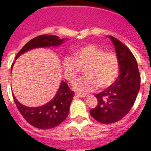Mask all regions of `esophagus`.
<instances>
[{"label":"esophagus","instance_id":"esophagus-1","mask_svg":"<svg viewBox=\"0 0 151 151\" xmlns=\"http://www.w3.org/2000/svg\"><path fill=\"white\" fill-rule=\"evenodd\" d=\"M75 95L76 96V97H81V98H82V97H86V95H85V94H79V93H76V94H75Z\"/></svg>","mask_w":151,"mask_h":151}]
</instances>
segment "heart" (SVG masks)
<instances>
[{
	"label": "heart",
	"mask_w": 151,
	"mask_h": 151,
	"mask_svg": "<svg viewBox=\"0 0 151 151\" xmlns=\"http://www.w3.org/2000/svg\"><path fill=\"white\" fill-rule=\"evenodd\" d=\"M85 76L73 85L74 90L81 93L92 91L97 87L106 88L115 82L119 69L116 55L94 45H85L73 50V57H64L62 69L64 78L74 82L81 69Z\"/></svg>",
	"instance_id": "b5f03b06"
}]
</instances>
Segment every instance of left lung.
Wrapping results in <instances>:
<instances>
[{
  "instance_id": "8db88e82",
  "label": "left lung",
  "mask_w": 151,
  "mask_h": 151,
  "mask_svg": "<svg viewBox=\"0 0 151 151\" xmlns=\"http://www.w3.org/2000/svg\"><path fill=\"white\" fill-rule=\"evenodd\" d=\"M112 41L119 63V75L110 87L95 94L97 105L90 110L94 119L103 124L116 122L123 118L134 105L140 90L138 63L127 47L113 36Z\"/></svg>"
}]
</instances>
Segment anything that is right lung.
I'll return each mask as SVG.
<instances>
[{
  "label": "right lung",
  "mask_w": 151,
  "mask_h": 151,
  "mask_svg": "<svg viewBox=\"0 0 151 151\" xmlns=\"http://www.w3.org/2000/svg\"><path fill=\"white\" fill-rule=\"evenodd\" d=\"M66 40L68 39H61L58 36L51 35L38 36L29 41L19 50L16 60L29 50L58 47ZM13 64L12 65V68ZM13 97L19 113L30 125L40 129H50L57 127L66 119L69 111V106L74 97V92L69 90L67 84L62 81L53 99L45 104L37 107L25 106L17 101L13 94Z\"/></svg>",
  "instance_id": "obj_1"
}]
</instances>
